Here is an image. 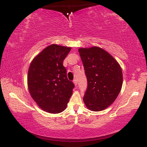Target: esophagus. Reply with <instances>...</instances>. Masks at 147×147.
Wrapping results in <instances>:
<instances>
[{
	"label": "esophagus",
	"mask_w": 147,
	"mask_h": 147,
	"mask_svg": "<svg viewBox=\"0 0 147 147\" xmlns=\"http://www.w3.org/2000/svg\"><path fill=\"white\" fill-rule=\"evenodd\" d=\"M73 82H74V84H75V86H77V80H76V79L75 80H74V81H73Z\"/></svg>",
	"instance_id": "1"
}]
</instances>
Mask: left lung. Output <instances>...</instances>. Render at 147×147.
I'll use <instances>...</instances> for the list:
<instances>
[{
    "label": "left lung",
    "instance_id": "obj_1",
    "mask_svg": "<svg viewBox=\"0 0 147 147\" xmlns=\"http://www.w3.org/2000/svg\"><path fill=\"white\" fill-rule=\"evenodd\" d=\"M78 51L88 80L84 104L92 111H101L115 101L121 90V67L108 52L100 47L80 48Z\"/></svg>",
    "mask_w": 147,
    "mask_h": 147
}]
</instances>
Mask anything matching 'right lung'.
<instances>
[{"mask_svg":"<svg viewBox=\"0 0 147 147\" xmlns=\"http://www.w3.org/2000/svg\"><path fill=\"white\" fill-rule=\"evenodd\" d=\"M71 47L52 44L31 61L27 75L28 89L39 107L51 114L67 107L74 84L68 80L63 61Z\"/></svg>","mask_w":147,"mask_h":147,"instance_id":"1","label":"right lung"}]
</instances>
